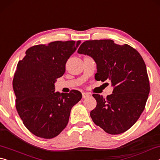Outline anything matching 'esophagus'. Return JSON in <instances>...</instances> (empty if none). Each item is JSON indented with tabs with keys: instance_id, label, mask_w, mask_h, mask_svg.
Masks as SVG:
<instances>
[{
	"instance_id": "1",
	"label": "esophagus",
	"mask_w": 160,
	"mask_h": 160,
	"mask_svg": "<svg viewBox=\"0 0 160 160\" xmlns=\"http://www.w3.org/2000/svg\"><path fill=\"white\" fill-rule=\"evenodd\" d=\"M82 98H86V97H89V95H90V94L87 92H82Z\"/></svg>"
}]
</instances>
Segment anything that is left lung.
<instances>
[{
  "label": "left lung",
  "instance_id": "1",
  "mask_svg": "<svg viewBox=\"0 0 160 160\" xmlns=\"http://www.w3.org/2000/svg\"><path fill=\"white\" fill-rule=\"evenodd\" d=\"M78 53L91 56L97 63L96 80H109L114 87L106 98L92 96L97 106L91 111L93 122L107 133L117 135L131 128L145 109L150 82L140 54L128 44L118 45L111 39L84 42Z\"/></svg>",
  "mask_w": 160,
  "mask_h": 160
}]
</instances>
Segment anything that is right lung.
<instances>
[{
    "instance_id": "1",
    "label": "right lung",
    "mask_w": 160,
    "mask_h": 160,
    "mask_svg": "<svg viewBox=\"0 0 160 160\" xmlns=\"http://www.w3.org/2000/svg\"><path fill=\"white\" fill-rule=\"evenodd\" d=\"M80 41H56L35 45L18 62L12 80L15 107L23 124L42 138L57 136L68 123L72 107L82 98L80 92H55L54 83Z\"/></svg>"
}]
</instances>
